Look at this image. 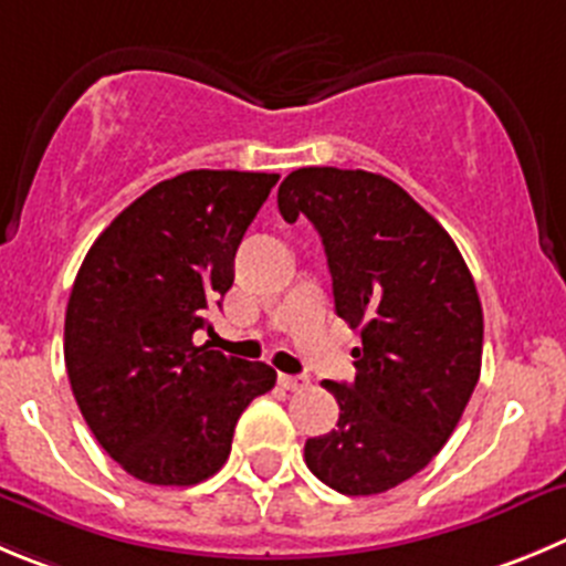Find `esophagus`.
Listing matches in <instances>:
<instances>
[{"label": "esophagus", "instance_id": "esophagus-1", "mask_svg": "<svg viewBox=\"0 0 566 566\" xmlns=\"http://www.w3.org/2000/svg\"><path fill=\"white\" fill-rule=\"evenodd\" d=\"M279 385H282L284 390H304V388H307V379L290 377V374H279Z\"/></svg>", "mask_w": 566, "mask_h": 566}]
</instances>
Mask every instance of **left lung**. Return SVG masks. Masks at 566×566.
Here are the masks:
<instances>
[{
    "mask_svg": "<svg viewBox=\"0 0 566 566\" xmlns=\"http://www.w3.org/2000/svg\"><path fill=\"white\" fill-rule=\"evenodd\" d=\"M279 211L318 229L335 313L363 337L355 382H321L340 416L307 438L304 461L348 497L382 494L438 455L469 405L483 357L478 287L441 223L377 172L301 167L279 187Z\"/></svg>",
    "mask_w": 566,
    "mask_h": 566,
    "instance_id": "left-lung-1",
    "label": "left lung"
}]
</instances>
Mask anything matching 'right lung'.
Segmentation results:
<instances>
[{
	"label": "right lung",
	"mask_w": 566,
	"mask_h": 566,
	"mask_svg": "<svg viewBox=\"0 0 566 566\" xmlns=\"http://www.w3.org/2000/svg\"><path fill=\"white\" fill-rule=\"evenodd\" d=\"M276 172L189 170L111 220L77 271L63 357L88 430L136 480L195 485L220 472L242 410L276 385L195 332L234 284V253Z\"/></svg>",
	"instance_id": "obj_1"
}]
</instances>
